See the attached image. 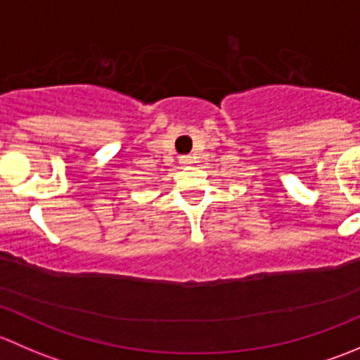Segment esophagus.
<instances>
[{
	"instance_id": "esophagus-1",
	"label": "esophagus",
	"mask_w": 360,
	"mask_h": 360,
	"mask_svg": "<svg viewBox=\"0 0 360 360\" xmlns=\"http://www.w3.org/2000/svg\"><path fill=\"white\" fill-rule=\"evenodd\" d=\"M179 163H183V165H190L191 157H181L179 158Z\"/></svg>"
}]
</instances>
